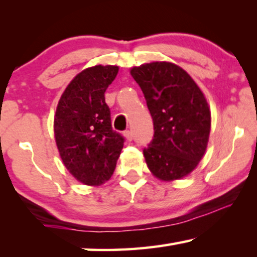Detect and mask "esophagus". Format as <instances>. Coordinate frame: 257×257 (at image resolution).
<instances>
[{"mask_svg": "<svg viewBox=\"0 0 257 257\" xmlns=\"http://www.w3.org/2000/svg\"><path fill=\"white\" fill-rule=\"evenodd\" d=\"M124 136H125V138L128 140V142H131V140L133 139V132L130 131V130H127V131L124 132Z\"/></svg>", "mask_w": 257, "mask_h": 257, "instance_id": "obj_1", "label": "esophagus"}]
</instances>
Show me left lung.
<instances>
[{
  "label": "left lung",
  "instance_id": "obj_1",
  "mask_svg": "<svg viewBox=\"0 0 257 257\" xmlns=\"http://www.w3.org/2000/svg\"><path fill=\"white\" fill-rule=\"evenodd\" d=\"M131 75L142 89L153 119L154 135L144 156L161 180H177L194 170L205 154L210 111L201 90L173 63L136 66Z\"/></svg>",
  "mask_w": 257,
  "mask_h": 257
}]
</instances>
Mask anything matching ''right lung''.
Listing matches in <instances>:
<instances>
[{
  "mask_svg": "<svg viewBox=\"0 0 257 257\" xmlns=\"http://www.w3.org/2000/svg\"><path fill=\"white\" fill-rule=\"evenodd\" d=\"M118 66L96 65L78 73L56 110L54 128L59 154L77 180L98 186L113 174L125 138L112 130L105 91Z\"/></svg>",
  "mask_w": 257,
  "mask_h": 257,
  "instance_id": "right-lung-1",
  "label": "right lung"
}]
</instances>
